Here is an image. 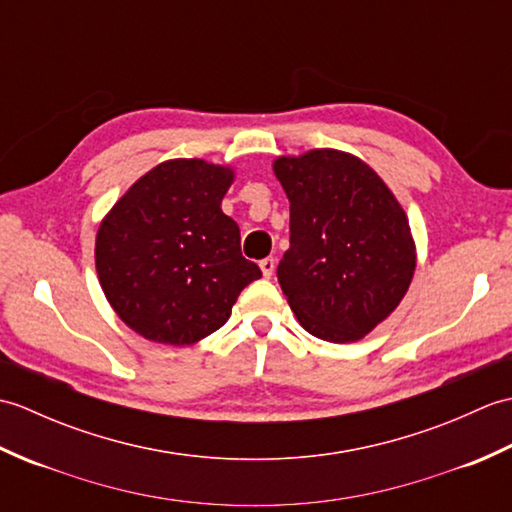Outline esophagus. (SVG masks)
I'll return each instance as SVG.
<instances>
[{
  "instance_id": "1",
  "label": "esophagus",
  "mask_w": 512,
  "mask_h": 512,
  "mask_svg": "<svg viewBox=\"0 0 512 512\" xmlns=\"http://www.w3.org/2000/svg\"><path fill=\"white\" fill-rule=\"evenodd\" d=\"M259 268H262V273H264L266 279L273 277V273H275V259L273 257L262 259V262H259Z\"/></svg>"
}]
</instances>
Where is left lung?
<instances>
[{
	"label": "left lung",
	"mask_w": 512,
	"mask_h": 512,
	"mask_svg": "<svg viewBox=\"0 0 512 512\" xmlns=\"http://www.w3.org/2000/svg\"><path fill=\"white\" fill-rule=\"evenodd\" d=\"M273 171L290 200V248L277 279L290 310L317 339L354 343L407 295L416 270L407 213L354 154L310 149Z\"/></svg>",
	"instance_id": "8db88e82"
}]
</instances>
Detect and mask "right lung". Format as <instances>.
<instances>
[{"label": "right lung", "mask_w": 512, "mask_h": 512, "mask_svg": "<svg viewBox=\"0 0 512 512\" xmlns=\"http://www.w3.org/2000/svg\"><path fill=\"white\" fill-rule=\"evenodd\" d=\"M235 169L173 158L140 176L96 233L105 299L129 330L162 345H193L220 330L250 281L262 277L239 250L222 211Z\"/></svg>", "instance_id": "obj_1"}]
</instances>
